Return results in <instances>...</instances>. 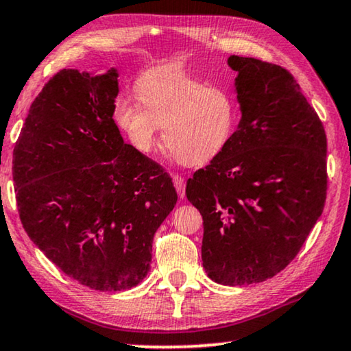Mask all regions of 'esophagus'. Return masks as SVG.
<instances>
[{
    "label": "esophagus",
    "instance_id": "34e87169",
    "mask_svg": "<svg viewBox=\"0 0 351 351\" xmlns=\"http://www.w3.org/2000/svg\"><path fill=\"white\" fill-rule=\"evenodd\" d=\"M172 182H174V186H176V190H177V194H179V197L180 199L185 197V180H183L180 176H174V179H172Z\"/></svg>",
    "mask_w": 351,
    "mask_h": 351
}]
</instances>
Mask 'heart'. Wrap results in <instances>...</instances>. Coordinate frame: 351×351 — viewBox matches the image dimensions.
<instances>
[{
    "label": "heart",
    "mask_w": 351,
    "mask_h": 351,
    "mask_svg": "<svg viewBox=\"0 0 351 351\" xmlns=\"http://www.w3.org/2000/svg\"><path fill=\"white\" fill-rule=\"evenodd\" d=\"M138 101L117 100V125L138 152L161 139L179 163L202 166L223 152L235 125V104L223 88L179 69H157L136 84Z\"/></svg>",
    "instance_id": "obj_1"
}]
</instances>
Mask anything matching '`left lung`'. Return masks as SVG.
<instances>
[{"label": "left lung", "mask_w": 351, "mask_h": 351, "mask_svg": "<svg viewBox=\"0 0 351 351\" xmlns=\"http://www.w3.org/2000/svg\"><path fill=\"white\" fill-rule=\"evenodd\" d=\"M241 119L228 145L186 182L202 215L212 281L250 285L289 265L326 199V134L287 70L229 56Z\"/></svg>", "instance_id": "left-lung-1"}]
</instances>
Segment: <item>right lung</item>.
Segmentation results:
<instances>
[{"instance_id":"right-lung-1","label":"right lung","mask_w":351,"mask_h":351,"mask_svg":"<svg viewBox=\"0 0 351 351\" xmlns=\"http://www.w3.org/2000/svg\"><path fill=\"white\" fill-rule=\"evenodd\" d=\"M119 73L64 69L29 108L12 176L23 229L69 278L121 292L147 276L177 193L168 172L123 143Z\"/></svg>"}]
</instances>
